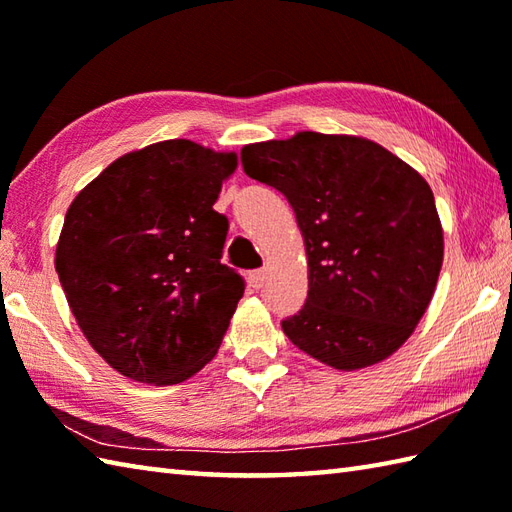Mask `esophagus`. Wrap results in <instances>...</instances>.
<instances>
[{
  "label": "esophagus",
  "mask_w": 512,
  "mask_h": 512,
  "mask_svg": "<svg viewBox=\"0 0 512 512\" xmlns=\"http://www.w3.org/2000/svg\"><path fill=\"white\" fill-rule=\"evenodd\" d=\"M248 281H250V286L253 288H262L264 286V281H266V270L264 268H259V270H253V273L248 275Z\"/></svg>",
  "instance_id": "34e87169"
}]
</instances>
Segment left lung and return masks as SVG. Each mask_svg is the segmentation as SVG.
Listing matches in <instances>:
<instances>
[{
    "label": "left lung",
    "mask_w": 512,
    "mask_h": 512,
    "mask_svg": "<svg viewBox=\"0 0 512 512\" xmlns=\"http://www.w3.org/2000/svg\"><path fill=\"white\" fill-rule=\"evenodd\" d=\"M242 167L286 195L306 242V306L281 321L292 345L347 372L394 354L442 268L427 180L372 140L317 132L246 145Z\"/></svg>",
    "instance_id": "left-lung-1"
}]
</instances>
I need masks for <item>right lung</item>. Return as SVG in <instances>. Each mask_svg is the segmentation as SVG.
<instances>
[{
	"label": "right lung",
	"mask_w": 512,
	"mask_h": 512,
	"mask_svg": "<svg viewBox=\"0 0 512 512\" xmlns=\"http://www.w3.org/2000/svg\"><path fill=\"white\" fill-rule=\"evenodd\" d=\"M235 154L176 138L103 169L65 213L59 281L85 339L116 372L176 385L217 354L244 279L222 264L213 209Z\"/></svg>",
	"instance_id": "1"
}]
</instances>
